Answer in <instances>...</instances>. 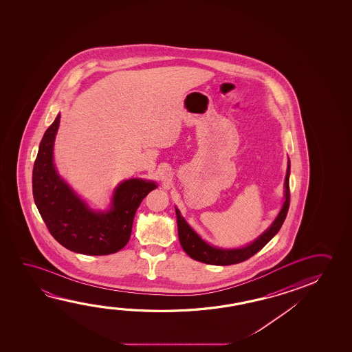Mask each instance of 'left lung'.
Segmentation results:
<instances>
[{
  "mask_svg": "<svg viewBox=\"0 0 352 352\" xmlns=\"http://www.w3.org/2000/svg\"><path fill=\"white\" fill-rule=\"evenodd\" d=\"M289 208V158H288L287 173L285 179V202L280 213L277 214L276 219L271 223L270 227L266 230L261 236L250 243L244 248L222 249L216 248L210 245L205 241H202L199 234L196 233L190 226L186 223L183 216L175 208L177 213V222H178V236L182 248L190 258L197 260L200 263L210 264V265H233L249 259L254 254L264 248L267 243L270 242L272 236L280 231L281 226L285 222Z\"/></svg>",
  "mask_w": 352,
  "mask_h": 352,
  "instance_id": "obj_1",
  "label": "left lung"
}]
</instances>
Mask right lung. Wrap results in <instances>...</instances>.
<instances>
[{
	"label": "right lung",
	"mask_w": 352,
	"mask_h": 352,
	"mask_svg": "<svg viewBox=\"0 0 352 352\" xmlns=\"http://www.w3.org/2000/svg\"><path fill=\"white\" fill-rule=\"evenodd\" d=\"M60 114L49 126L39 144L33 168V196L47 230L63 247L86 255H108L126 245L133 217L140 204L155 182L129 179L118 185L111 208L107 212H94L60 178L52 150L58 133Z\"/></svg>",
	"instance_id": "right-lung-1"
}]
</instances>
